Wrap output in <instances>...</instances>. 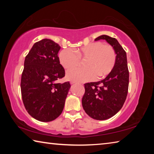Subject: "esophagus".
Segmentation results:
<instances>
[{
	"mask_svg": "<svg viewBox=\"0 0 154 154\" xmlns=\"http://www.w3.org/2000/svg\"><path fill=\"white\" fill-rule=\"evenodd\" d=\"M70 83H71V85H72V84H75V83H76V82H72H72H70Z\"/></svg>",
	"mask_w": 154,
	"mask_h": 154,
	"instance_id": "34e87169",
	"label": "esophagus"
}]
</instances>
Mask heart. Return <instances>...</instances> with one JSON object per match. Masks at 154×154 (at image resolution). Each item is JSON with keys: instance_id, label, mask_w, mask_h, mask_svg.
I'll list each match as a JSON object with an SVG mask.
<instances>
[{"instance_id": "obj_1", "label": "heart", "mask_w": 154, "mask_h": 154, "mask_svg": "<svg viewBox=\"0 0 154 154\" xmlns=\"http://www.w3.org/2000/svg\"><path fill=\"white\" fill-rule=\"evenodd\" d=\"M88 58L87 69H75L67 72L68 79L76 82H85L96 77L101 78L111 72L116 64V55L114 49L101 42L91 43L73 51L64 49L59 54L60 62L65 69H71L80 63V59Z\"/></svg>"}]
</instances>
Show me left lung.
Returning <instances> with one entry per match:
<instances>
[{
  "label": "left lung",
  "mask_w": 154,
  "mask_h": 154,
  "mask_svg": "<svg viewBox=\"0 0 154 154\" xmlns=\"http://www.w3.org/2000/svg\"><path fill=\"white\" fill-rule=\"evenodd\" d=\"M105 40L116 54L113 70L105 79L97 82L85 83L82 106L88 116L97 120H105L120 110L126 99L129 84L126 53L118 40L101 35L95 41Z\"/></svg>",
  "instance_id": "8db88e82"
}]
</instances>
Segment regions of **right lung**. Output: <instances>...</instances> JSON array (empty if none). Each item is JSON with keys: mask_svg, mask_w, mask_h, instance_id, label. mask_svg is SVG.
Masks as SVG:
<instances>
[{"mask_svg": "<svg viewBox=\"0 0 154 154\" xmlns=\"http://www.w3.org/2000/svg\"><path fill=\"white\" fill-rule=\"evenodd\" d=\"M60 46L44 38L34 44L24 60L21 92L26 109L38 121H53L62 113L71 88L69 82L56 81L65 76L58 56Z\"/></svg>", "mask_w": 154, "mask_h": 154, "instance_id": "right-lung-1", "label": "right lung"}]
</instances>
